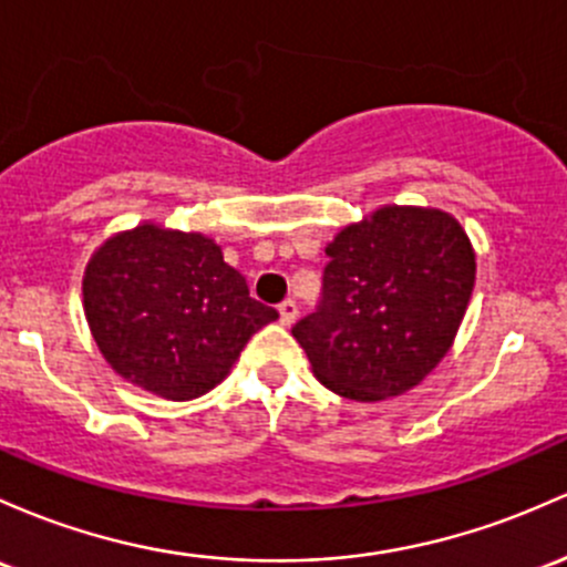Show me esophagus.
Here are the masks:
<instances>
[{
    "label": "esophagus",
    "instance_id": "esophagus-1",
    "mask_svg": "<svg viewBox=\"0 0 567 567\" xmlns=\"http://www.w3.org/2000/svg\"><path fill=\"white\" fill-rule=\"evenodd\" d=\"M296 317H298L296 301L293 298H285V301L279 303V322H282V326H293Z\"/></svg>",
    "mask_w": 567,
    "mask_h": 567
}]
</instances>
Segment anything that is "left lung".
Here are the masks:
<instances>
[{"mask_svg":"<svg viewBox=\"0 0 567 567\" xmlns=\"http://www.w3.org/2000/svg\"><path fill=\"white\" fill-rule=\"evenodd\" d=\"M326 255L317 309L293 326L315 377L363 403L412 390L463 322L476 277L468 236L439 209L384 207Z\"/></svg>","mask_w":567,"mask_h":567,"instance_id":"1","label":"left lung"}]
</instances>
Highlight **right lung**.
Returning a JSON list of instances; mask_svg holds the SVG:
<instances>
[{
    "label": "right lung",
    "instance_id": "right-lung-1",
    "mask_svg": "<svg viewBox=\"0 0 567 567\" xmlns=\"http://www.w3.org/2000/svg\"><path fill=\"white\" fill-rule=\"evenodd\" d=\"M83 298L112 369L169 401L209 393L247 339L279 317L255 301L213 239L147 223L99 247Z\"/></svg>",
    "mask_w": 567,
    "mask_h": 567
}]
</instances>
